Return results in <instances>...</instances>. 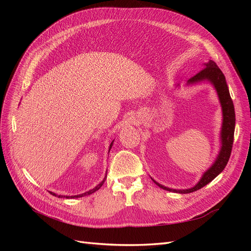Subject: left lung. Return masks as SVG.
<instances>
[{"label":"left lung","mask_w":251,"mask_h":251,"mask_svg":"<svg viewBox=\"0 0 251 251\" xmlns=\"http://www.w3.org/2000/svg\"><path fill=\"white\" fill-rule=\"evenodd\" d=\"M204 68L194 75L193 77L187 80V85H193L200 81H209L212 86L215 87L217 94L219 96L220 103L222 107V114H223V124H222V130H221V150L220 153L210 168L203 174L202 178L194 187L188 189H173L162 184H159L154 179L153 181L160 187L165 189V191L179 193V194H188L198 191L202 188L209 182L214 180L220 173L225 169V166L229 160V157L231 154V149L233 144V135H234V125H235V114H234V107L233 102L229 94L228 87H227L226 79L223 72L220 70V68L214 60H209L208 63L204 64Z\"/></svg>","instance_id":"8db88e82"}]
</instances>
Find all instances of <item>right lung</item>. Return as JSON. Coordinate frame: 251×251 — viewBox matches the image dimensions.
<instances>
[{"instance_id":"obj_1","label":"right lung","mask_w":251,"mask_h":251,"mask_svg":"<svg viewBox=\"0 0 251 251\" xmlns=\"http://www.w3.org/2000/svg\"><path fill=\"white\" fill-rule=\"evenodd\" d=\"M113 142H114V140L111 142V144H110V148H109V151H110V150H111V148H112V146H113ZM105 178H107V175H105V177L103 178V180L100 182V184L98 185H96L94 188H92L91 189V191H89V192H87V193H85V194H80V195H76V196H66V198L67 199H74V198H80V197H83V196H88V195H91V194H93L94 192H96V191H98V189H100L101 186H102V184L104 183V181H105ZM51 195H53V196H55V197H57V198H63V196H58V195H56V194H54V193H52V192H49ZM64 198H65V196H64Z\"/></svg>"}]
</instances>
